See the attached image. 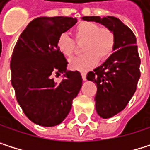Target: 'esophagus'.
Listing matches in <instances>:
<instances>
[{
	"mask_svg": "<svg viewBox=\"0 0 150 150\" xmlns=\"http://www.w3.org/2000/svg\"><path fill=\"white\" fill-rule=\"evenodd\" d=\"M81 76H82V79L84 81L87 80V76H86V73H81Z\"/></svg>",
	"mask_w": 150,
	"mask_h": 150,
	"instance_id": "obj_1",
	"label": "esophagus"
}]
</instances>
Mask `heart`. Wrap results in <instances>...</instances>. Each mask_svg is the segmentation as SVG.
I'll return each mask as SVG.
<instances>
[{"label":"heart","mask_w":150,"mask_h":150,"mask_svg":"<svg viewBox=\"0 0 150 150\" xmlns=\"http://www.w3.org/2000/svg\"><path fill=\"white\" fill-rule=\"evenodd\" d=\"M75 38L78 42H84V54L69 61V67L73 71H88L97 64L98 58L105 60L115 49V36L107 28H100L93 22L82 21L74 28ZM57 49L66 57H71L75 52L74 40L66 33L61 34L56 42Z\"/></svg>","instance_id":"b5f03b06"}]
</instances>
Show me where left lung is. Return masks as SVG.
<instances>
[{
	"label": "left lung",
	"mask_w": 150,
	"mask_h": 150,
	"mask_svg": "<svg viewBox=\"0 0 150 150\" xmlns=\"http://www.w3.org/2000/svg\"><path fill=\"white\" fill-rule=\"evenodd\" d=\"M82 19L104 25L115 36L114 53L102 65L87 75L88 80L96 84V113L107 119L122 111L136 91L140 77L136 36L130 28L115 17L91 16L83 17Z\"/></svg>",
	"instance_id": "1"
}]
</instances>
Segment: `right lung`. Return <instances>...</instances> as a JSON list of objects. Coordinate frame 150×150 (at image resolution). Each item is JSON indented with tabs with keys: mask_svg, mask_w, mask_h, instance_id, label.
I'll return each mask as SVG.
<instances>
[{
	"mask_svg": "<svg viewBox=\"0 0 150 150\" xmlns=\"http://www.w3.org/2000/svg\"><path fill=\"white\" fill-rule=\"evenodd\" d=\"M77 23L71 17H40L19 35L11 61V85L27 117L41 126L60 124L69 115L82 86L78 71H67L64 55L56 46L58 36ZM64 73L61 82L52 75Z\"/></svg>",
	"mask_w": 150,
	"mask_h": 150,
	"instance_id": "obj_1",
	"label": "right lung"
}]
</instances>
